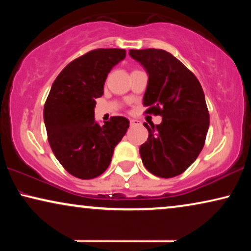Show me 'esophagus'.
Segmentation results:
<instances>
[{"instance_id":"34e87169","label":"esophagus","mask_w":251,"mask_h":251,"mask_svg":"<svg viewBox=\"0 0 251 251\" xmlns=\"http://www.w3.org/2000/svg\"><path fill=\"white\" fill-rule=\"evenodd\" d=\"M140 122L138 120H130V126H139Z\"/></svg>"}]
</instances>
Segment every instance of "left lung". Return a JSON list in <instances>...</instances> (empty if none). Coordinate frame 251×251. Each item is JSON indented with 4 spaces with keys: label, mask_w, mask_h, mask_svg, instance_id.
<instances>
[{
    "label": "left lung",
    "mask_w": 251,
    "mask_h": 251,
    "mask_svg": "<svg viewBox=\"0 0 251 251\" xmlns=\"http://www.w3.org/2000/svg\"><path fill=\"white\" fill-rule=\"evenodd\" d=\"M129 54L149 74L143 99L145 113L162 116L160 125L144 123L149 138L139 147L143 163L157 177H176L204 146L209 112L203 90L197 76L167 51L130 50Z\"/></svg>",
    "instance_id": "8db88e82"
}]
</instances>
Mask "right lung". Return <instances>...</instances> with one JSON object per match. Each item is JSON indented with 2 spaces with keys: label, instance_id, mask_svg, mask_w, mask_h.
<instances>
[{
  "label": "right lung",
  "instance_id": "right-lung-1",
  "mask_svg": "<svg viewBox=\"0 0 251 251\" xmlns=\"http://www.w3.org/2000/svg\"><path fill=\"white\" fill-rule=\"evenodd\" d=\"M126 58L123 49H96L71 61L52 83L43 109L48 140L54 156L72 176L92 179L111 163L129 120L112 116L99 126L96 100L104 94L109 71Z\"/></svg>",
  "mask_w": 251,
  "mask_h": 251
}]
</instances>
